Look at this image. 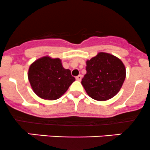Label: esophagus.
<instances>
[{
    "label": "esophagus",
    "instance_id": "obj_1",
    "mask_svg": "<svg viewBox=\"0 0 150 150\" xmlns=\"http://www.w3.org/2000/svg\"><path fill=\"white\" fill-rule=\"evenodd\" d=\"M76 79L77 80V81H81V75H79L77 76H76Z\"/></svg>",
    "mask_w": 150,
    "mask_h": 150
}]
</instances>
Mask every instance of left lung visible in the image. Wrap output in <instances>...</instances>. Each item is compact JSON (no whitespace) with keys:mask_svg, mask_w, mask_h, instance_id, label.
Segmentation results:
<instances>
[{"mask_svg":"<svg viewBox=\"0 0 150 150\" xmlns=\"http://www.w3.org/2000/svg\"><path fill=\"white\" fill-rule=\"evenodd\" d=\"M86 71L81 84L90 97L100 101L116 96L125 79L122 62L108 53L100 52L87 60Z\"/></svg>","mask_w":150,"mask_h":150,"instance_id":"1","label":"left lung"}]
</instances>
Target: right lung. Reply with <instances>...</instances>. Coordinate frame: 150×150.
<instances>
[{
	"label": "right lung",
	"instance_id": "1",
	"mask_svg": "<svg viewBox=\"0 0 150 150\" xmlns=\"http://www.w3.org/2000/svg\"><path fill=\"white\" fill-rule=\"evenodd\" d=\"M28 76L34 93L46 100L58 99L75 81L60 59L50 57H41L32 63Z\"/></svg>",
	"mask_w": 150,
	"mask_h": 150
}]
</instances>
